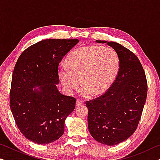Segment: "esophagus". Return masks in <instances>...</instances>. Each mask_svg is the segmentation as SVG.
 Returning a JSON list of instances; mask_svg holds the SVG:
<instances>
[{
    "label": "esophagus",
    "instance_id": "esophagus-1",
    "mask_svg": "<svg viewBox=\"0 0 160 160\" xmlns=\"http://www.w3.org/2000/svg\"><path fill=\"white\" fill-rule=\"evenodd\" d=\"M83 101L82 100H81V99H77V101H76V104L77 105H80V104H83Z\"/></svg>",
    "mask_w": 160,
    "mask_h": 160
}]
</instances>
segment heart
I'll return each instance as SVG.
<instances>
[{
    "instance_id": "obj_1",
    "label": "heart",
    "mask_w": 160,
    "mask_h": 160,
    "mask_svg": "<svg viewBox=\"0 0 160 160\" xmlns=\"http://www.w3.org/2000/svg\"><path fill=\"white\" fill-rule=\"evenodd\" d=\"M119 67L118 55L112 48L85 46L72 51L67 63L62 62L58 75L68 93L73 92L81 82L80 94L89 97L106 91L117 76Z\"/></svg>"
}]
</instances>
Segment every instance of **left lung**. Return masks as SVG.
<instances>
[{
  "instance_id": "left-lung-1",
  "label": "left lung",
  "mask_w": 160,
  "mask_h": 160,
  "mask_svg": "<svg viewBox=\"0 0 160 160\" xmlns=\"http://www.w3.org/2000/svg\"><path fill=\"white\" fill-rule=\"evenodd\" d=\"M107 43L117 52L120 67L116 79L102 94L85 104L88 129L93 138L112 146L134 133L147 99L148 82L138 58L128 48L113 42Z\"/></svg>"
}]
</instances>
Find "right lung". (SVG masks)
Segmentation results:
<instances>
[{"label":"right lung","instance_id":"right-lung-1","mask_svg":"<svg viewBox=\"0 0 160 160\" xmlns=\"http://www.w3.org/2000/svg\"><path fill=\"white\" fill-rule=\"evenodd\" d=\"M78 39H45L21 53L13 70L10 107L18 128L37 144H48L63 135L65 120L76 99L57 90L58 69ZM39 86V90H33Z\"/></svg>","mask_w":160,"mask_h":160}]
</instances>
